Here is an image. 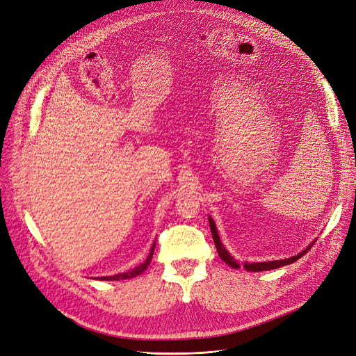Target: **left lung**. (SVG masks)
I'll return each instance as SVG.
<instances>
[{"label":"left lung","mask_w":356,"mask_h":356,"mask_svg":"<svg viewBox=\"0 0 356 356\" xmlns=\"http://www.w3.org/2000/svg\"><path fill=\"white\" fill-rule=\"evenodd\" d=\"M209 229H211V233H213V239H214V243H216V248H217V252H218V257L226 262V264H229L232 268H239L242 264L241 262L236 261L227 251L226 248L222 246L221 241H220V236H218V232H217V227H216V222L214 220L209 217ZM314 245V242L307 248L304 249V251L299 252L298 255L295 257H291V258H286V259H279V261H267V262H245L243 267L248 270V271H268V270H274V268H279V267H283V266H289L292 264V262L298 261L299 258L304 257L311 246Z\"/></svg>","instance_id":"obj_1"}]
</instances>
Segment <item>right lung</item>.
<instances>
[{
	"label": "right lung",
	"instance_id": "add662e5",
	"mask_svg": "<svg viewBox=\"0 0 356 356\" xmlns=\"http://www.w3.org/2000/svg\"><path fill=\"white\" fill-rule=\"evenodd\" d=\"M154 248H155V243L152 245V248H151V252H149V255L147 257V259H145L140 266H138L136 268H134V270H129V271H126V273H122V274H115V275H107V277H99L101 280H126V279H134V277H136V275H139V274H142L145 270L148 268V266H149V262H151V259H152V255H154Z\"/></svg>",
	"mask_w": 356,
	"mask_h": 356
}]
</instances>
